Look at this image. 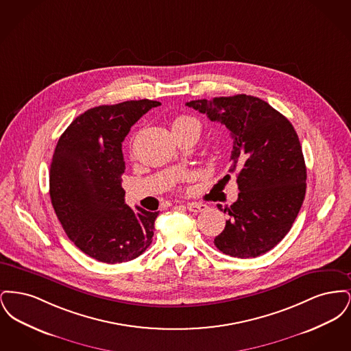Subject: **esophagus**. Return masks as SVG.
Returning <instances> with one entry per match:
<instances>
[{"label": "esophagus", "mask_w": 351, "mask_h": 351, "mask_svg": "<svg viewBox=\"0 0 351 351\" xmlns=\"http://www.w3.org/2000/svg\"><path fill=\"white\" fill-rule=\"evenodd\" d=\"M188 210L189 212H193V213H199V212H204L208 206L205 204H201V202H189L186 205Z\"/></svg>", "instance_id": "esophagus-1"}]
</instances>
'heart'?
Segmentation results:
<instances>
[{
  "instance_id": "b5f03b06",
  "label": "heart",
  "mask_w": 351,
  "mask_h": 351,
  "mask_svg": "<svg viewBox=\"0 0 351 351\" xmlns=\"http://www.w3.org/2000/svg\"><path fill=\"white\" fill-rule=\"evenodd\" d=\"M195 129L197 133L200 134V122L193 117H188V116H180V117L176 118L172 123V130L176 132V130H182V129Z\"/></svg>"
}]
</instances>
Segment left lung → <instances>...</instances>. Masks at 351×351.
<instances>
[{
  "mask_svg": "<svg viewBox=\"0 0 351 351\" xmlns=\"http://www.w3.org/2000/svg\"><path fill=\"white\" fill-rule=\"evenodd\" d=\"M185 105L225 125L233 139L229 172L238 171L239 193L229 208L218 205L230 218L215 238L216 247L242 259L274 249L291 230L306 189V167L292 123L266 101L247 95Z\"/></svg>",
  "mask_w": 351,
  "mask_h": 351,
  "instance_id": "8db88e82",
  "label": "left lung"
}]
</instances>
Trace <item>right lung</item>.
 Instances as JSON below:
<instances>
[{
  "label": "right lung",
  "mask_w": 351,
  "mask_h": 351,
  "mask_svg": "<svg viewBox=\"0 0 351 351\" xmlns=\"http://www.w3.org/2000/svg\"><path fill=\"white\" fill-rule=\"evenodd\" d=\"M158 101L88 109L60 135L50 167V197L68 238L90 258L114 265L143 254L159 212L125 204L122 142Z\"/></svg>",
  "instance_id": "1"
}]
</instances>
